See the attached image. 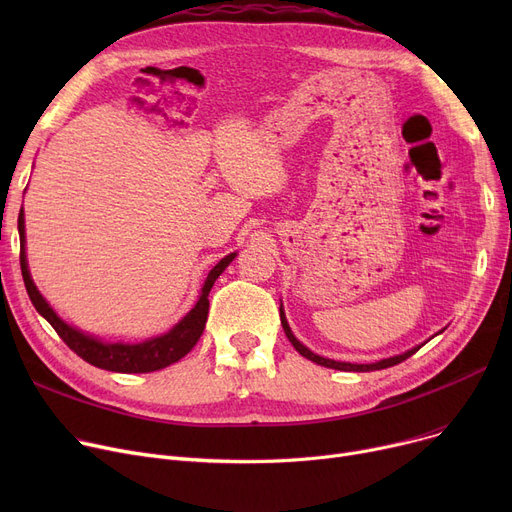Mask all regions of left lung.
Listing matches in <instances>:
<instances>
[{
  "label": "left lung",
  "mask_w": 512,
  "mask_h": 512,
  "mask_svg": "<svg viewBox=\"0 0 512 512\" xmlns=\"http://www.w3.org/2000/svg\"><path fill=\"white\" fill-rule=\"evenodd\" d=\"M280 321H282V328H284V334H286V338L292 342V346L297 348V351H299L303 357H307L309 361H313V363H317V365L330 367V369H340V371H375V369H386V367H392V365H398V363H402V361H407L411 355H415V353L419 351V346H417V348H411V351L402 353V355H398V357L382 359V361H378V363H369V365H357V363H340V361L324 359V357H319V355L311 353L307 346H303V344H301L297 338H294V334H292V332H290V328H288V321H286V317H284V311H282V307H280Z\"/></svg>",
  "instance_id": "obj_1"
}]
</instances>
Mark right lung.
I'll use <instances>...</instances> for the list:
<instances>
[{
    "label": "right lung",
    "mask_w": 512,
    "mask_h": 512,
    "mask_svg": "<svg viewBox=\"0 0 512 512\" xmlns=\"http://www.w3.org/2000/svg\"><path fill=\"white\" fill-rule=\"evenodd\" d=\"M18 232H20V270H22V280L26 286V292H29L31 303L35 309L49 321L51 328L58 332V336L70 346V351H74L80 359H85L87 363L107 369V371H120V373H149L164 369L176 361H180L184 355L193 351V346L199 342L203 330H205V321L209 313V299L207 294L213 286V282L220 278V274L226 270L228 263L236 257V253L226 255L218 265L209 272L201 297L197 305L191 309V313H186L182 321L164 336H157L151 340H145L141 344H122V342H101L93 336H87L80 330L68 326L66 321H62L53 309L45 303V299L39 294L37 286L31 280L29 274V265H26V253H24V211L20 209L18 213Z\"/></svg>",
    "instance_id": "1"
}]
</instances>
